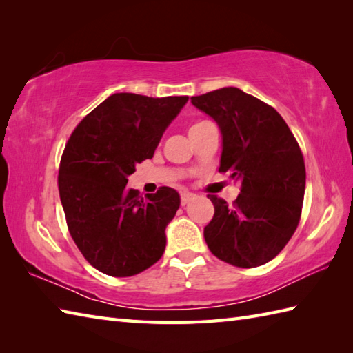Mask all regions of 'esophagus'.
Returning <instances> with one entry per match:
<instances>
[{
    "mask_svg": "<svg viewBox=\"0 0 353 353\" xmlns=\"http://www.w3.org/2000/svg\"><path fill=\"white\" fill-rule=\"evenodd\" d=\"M196 199V196H194L192 192H182L181 194V203L185 206V205H188L191 200H194Z\"/></svg>",
    "mask_w": 353,
    "mask_h": 353,
    "instance_id": "34e87169",
    "label": "esophagus"
}]
</instances>
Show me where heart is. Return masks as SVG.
Segmentation results:
<instances>
[{
    "label": "heart",
    "mask_w": 353,
    "mask_h": 353,
    "mask_svg": "<svg viewBox=\"0 0 353 353\" xmlns=\"http://www.w3.org/2000/svg\"><path fill=\"white\" fill-rule=\"evenodd\" d=\"M209 124H211L209 121H197V123H194V124L190 127V134L201 130V129H203V127H206V125H209Z\"/></svg>",
    "instance_id": "b5f03b06"
}]
</instances>
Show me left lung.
<instances>
[{"mask_svg": "<svg viewBox=\"0 0 353 353\" xmlns=\"http://www.w3.org/2000/svg\"><path fill=\"white\" fill-rule=\"evenodd\" d=\"M191 103L219 124L220 172L241 182L234 205L208 196L215 212L205 241L235 267L267 264L297 229L305 196V162L294 134L277 112L238 88H221Z\"/></svg>", "mask_w": 353, "mask_h": 353, "instance_id": "1", "label": "left lung"}]
</instances>
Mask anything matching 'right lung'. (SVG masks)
I'll list each match as a JSON object with an SVG mask.
<instances>
[{
  "label": "right lung",
  "instance_id": "add662e5",
  "mask_svg": "<svg viewBox=\"0 0 353 353\" xmlns=\"http://www.w3.org/2000/svg\"><path fill=\"white\" fill-rule=\"evenodd\" d=\"M188 97L114 94L88 114L66 142L59 194L70 234L101 273L127 277L161 259L181 196L168 186L145 199L127 188L130 174L153 157L163 132Z\"/></svg>",
  "mask_w": 353,
  "mask_h": 353
}]
</instances>
